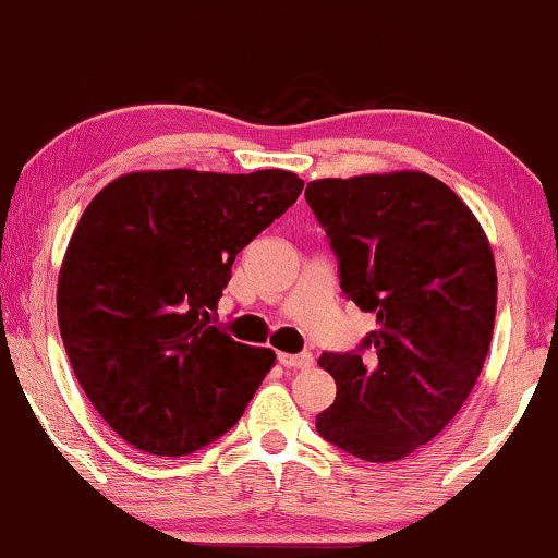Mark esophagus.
I'll use <instances>...</instances> for the list:
<instances>
[{
    "label": "esophagus",
    "instance_id": "esophagus-1",
    "mask_svg": "<svg viewBox=\"0 0 558 558\" xmlns=\"http://www.w3.org/2000/svg\"><path fill=\"white\" fill-rule=\"evenodd\" d=\"M279 364L287 366V368H308L314 364V356L312 354H279Z\"/></svg>",
    "mask_w": 558,
    "mask_h": 558
}]
</instances>
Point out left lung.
<instances>
[{
	"mask_svg": "<svg viewBox=\"0 0 558 558\" xmlns=\"http://www.w3.org/2000/svg\"><path fill=\"white\" fill-rule=\"evenodd\" d=\"M306 204L337 254L339 284L376 314L354 351H324L337 399L316 432L351 457H409L447 426L482 374L496 316L484 229L424 171L308 182Z\"/></svg>",
	"mask_w": 558,
	"mask_h": 558,
	"instance_id": "1",
	"label": "left lung"
}]
</instances>
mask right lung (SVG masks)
Masks as SVG:
<instances>
[{
  "instance_id": "add662e5",
  "label": "right lung",
  "mask_w": 558,
  "mask_h": 558,
  "mask_svg": "<svg viewBox=\"0 0 558 558\" xmlns=\"http://www.w3.org/2000/svg\"><path fill=\"white\" fill-rule=\"evenodd\" d=\"M302 190L284 169L134 171L84 209L59 331L92 407L134 449L186 457L242 418L274 351L214 327L217 302L236 254Z\"/></svg>"
}]
</instances>
